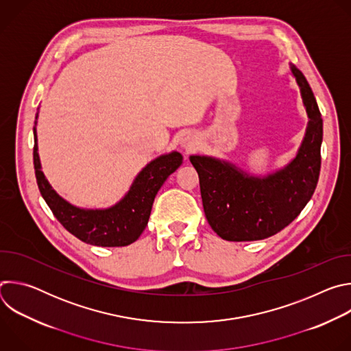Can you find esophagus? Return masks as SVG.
Segmentation results:
<instances>
[{
    "instance_id": "34e87169",
    "label": "esophagus",
    "mask_w": 351,
    "mask_h": 351,
    "mask_svg": "<svg viewBox=\"0 0 351 351\" xmlns=\"http://www.w3.org/2000/svg\"><path fill=\"white\" fill-rule=\"evenodd\" d=\"M197 144H198V140H197V136L190 133V132H186L182 137H180V147L184 149L186 153H191L193 149L197 148Z\"/></svg>"
}]
</instances>
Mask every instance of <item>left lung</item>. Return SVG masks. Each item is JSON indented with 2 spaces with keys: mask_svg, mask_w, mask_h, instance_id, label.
Returning a JSON list of instances; mask_svg holds the SVG:
<instances>
[{
  "mask_svg": "<svg viewBox=\"0 0 351 351\" xmlns=\"http://www.w3.org/2000/svg\"><path fill=\"white\" fill-rule=\"evenodd\" d=\"M289 69L308 118L303 141L291 161L274 172L254 175L222 158L190 156L207 221L223 240L254 241L276 234L298 217L315 191L321 169L322 117L304 75L293 64Z\"/></svg>",
  "mask_w": 351,
  "mask_h": 351,
  "instance_id": "obj_1",
  "label": "left lung"
}]
</instances>
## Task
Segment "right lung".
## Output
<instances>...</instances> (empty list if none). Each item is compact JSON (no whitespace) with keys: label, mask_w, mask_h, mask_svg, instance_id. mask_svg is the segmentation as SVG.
Segmentation results:
<instances>
[{"label":"right lung","mask_w":351,"mask_h":351,"mask_svg":"<svg viewBox=\"0 0 351 351\" xmlns=\"http://www.w3.org/2000/svg\"><path fill=\"white\" fill-rule=\"evenodd\" d=\"M38 112L33 128V164L37 184L47 206L61 225L79 240L99 247H122L136 241L148 223L154 198L164 182L183 162L178 152H171L149 161L133 179L125 195L107 208H82L61 197L41 171L37 145Z\"/></svg>","instance_id":"add662e5"}]
</instances>
